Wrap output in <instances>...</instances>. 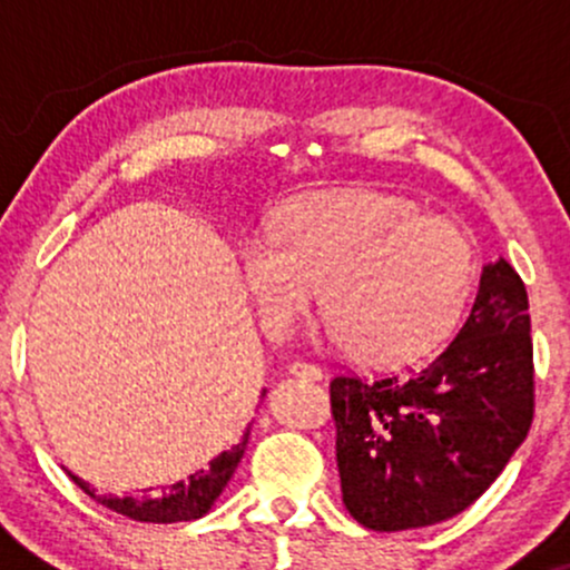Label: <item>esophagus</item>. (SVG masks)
Segmentation results:
<instances>
[{
    "label": "esophagus",
    "instance_id": "esophagus-1",
    "mask_svg": "<svg viewBox=\"0 0 570 570\" xmlns=\"http://www.w3.org/2000/svg\"><path fill=\"white\" fill-rule=\"evenodd\" d=\"M289 372L294 377H305V381H318V377H322V370L313 362H305V358H294L289 364Z\"/></svg>",
    "mask_w": 570,
    "mask_h": 570
}]
</instances>
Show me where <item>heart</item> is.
I'll return each instance as SVG.
<instances>
[{
  "instance_id": "obj_1",
  "label": "heart",
  "mask_w": 570,
  "mask_h": 570,
  "mask_svg": "<svg viewBox=\"0 0 570 570\" xmlns=\"http://www.w3.org/2000/svg\"><path fill=\"white\" fill-rule=\"evenodd\" d=\"M257 322L284 337L316 286L326 330L353 356L407 358L453 330L476 281V252L453 219L381 189L286 203L271 233L238 246Z\"/></svg>"
}]
</instances>
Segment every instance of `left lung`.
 Instances as JSON below:
<instances>
[{
  "instance_id": "obj_1",
  "label": "left lung",
  "mask_w": 570,
  "mask_h": 570,
  "mask_svg": "<svg viewBox=\"0 0 570 570\" xmlns=\"http://www.w3.org/2000/svg\"><path fill=\"white\" fill-rule=\"evenodd\" d=\"M343 503L370 531H410L472 507L533 423L528 292L507 259L482 267L461 332L426 367L330 383Z\"/></svg>"
}]
</instances>
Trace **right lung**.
<instances>
[{
	"label": "right lung",
	"instance_id": "add662e5",
	"mask_svg": "<svg viewBox=\"0 0 570 570\" xmlns=\"http://www.w3.org/2000/svg\"><path fill=\"white\" fill-rule=\"evenodd\" d=\"M267 389L263 391V396ZM248 431H244V440H240L235 448L225 450V453L214 458L206 469H198L195 474H189L185 482H176V485H168V490H160V493H144L141 499H115V495H101L96 493V488H90L88 482H82L80 476L69 474L75 480L77 488H82L90 499L109 507L112 512L130 517V520L139 522H189L198 520L214 507V501L219 499V493L225 490L227 482L235 472V466L244 458Z\"/></svg>",
	"mask_w": 570,
	"mask_h": 570
}]
</instances>
